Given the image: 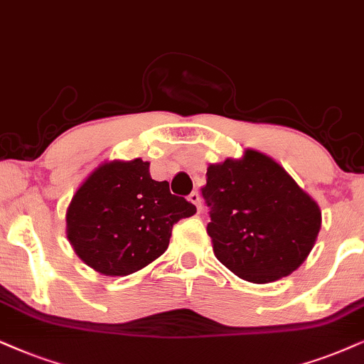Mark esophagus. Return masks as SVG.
Returning a JSON list of instances; mask_svg holds the SVG:
<instances>
[{
  "instance_id": "esophagus-1",
  "label": "esophagus",
  "mask_w": 364,
  "mask_h": 364,
  "mask_svg": "<svg viewBox=\"0 0 364 364\" xmlns=\"http://www.w3.org/2000/svg\"><path fill=\"white\" fill-rule=\"evenodd\" d=\"M188 200H190L191 203L196 206V210H198V211H201V196H200V193H198V191H193L191 195L188 196Z\"/></svg>"
}]
</instances>
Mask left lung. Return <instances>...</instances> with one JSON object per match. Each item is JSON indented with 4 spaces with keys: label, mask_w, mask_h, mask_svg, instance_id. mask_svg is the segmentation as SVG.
<instances>
[{
    "label": "left lung",
    "mask_w": 364,
    "mask_h": 364,
    "mask_svg": "<svg viewBox=\"0 0 364 364\" xmlns=\"http://www.w3.org/2000/svg\"><path fill=\"white\" fill-rule=\"evenodd\" d=\"M210 206L215 257L240 279L269 284L291 275L311 254L321 210L277 161L245 149L208 164L201 188Z\"/></svg>",
    "instance_id": "left-lung-1"
}]
</instances>
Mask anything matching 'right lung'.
<instances>
[{
	"label": "right lung",
	"instance_id": "obj_1",
	"mask_svg": "<svg viewBox=\"0 0 364 364\" xmlns=\"http://www.w3.org/2000/svg\"><path fill=\"white\" fill-rule=\"evenodd\" d=\"M196 213L154 181L149 163L104 161L77 188L67 208V238L95 272L117 277L144 269L166 252L173 225Z\"/></svg>",
	"mask_w": 364,
	"mask_h": 364
}]
</instances>
